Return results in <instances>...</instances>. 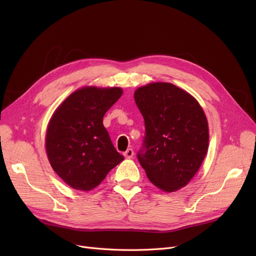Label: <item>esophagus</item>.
I'll list each match as a JSON object with an SVG mask.
<instances>
[{
    "label": "esophagus",
    "instance_id": "obj_1",
    "mask_svg": "<svg viewBox=\"0 0 256 256\" xmlns=\"http://www.w3.org/2000/svg\"><path fill=\"white\" fill-rule=\"evenodd\" d=\"M124 156L126 158H132V156H134V150H132V148H128V150L124 154Z\"/></svg>",
    "mask_w": 256,
    "mask_h": 256
}]
</instances>
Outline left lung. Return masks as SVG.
Segmentation results:
<instances>
[{
	"mask_svg": "<svg viewBox=\"0 0 256 256\" xmlns=\"http://www.w3.org/2000/svg\"><path fill=\"white\" fill-rule=\"evenodd\" d=\"M134 98L145 122L139 163L158 189L178 191L193 178L208 152V124L202 108L170 83L142 86Z\"/></svg>",
	"mask_w": 256,
	"mask_h": 256,
	"instance_id": "left-lung-1",
	"label": "left lung"
}]
</instances>
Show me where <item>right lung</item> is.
<instances>
[{"instance_id": "add662e5", "label": "right lung", "mask_w": 256, "mask_h": 256, "mask_svg": "<svg viewBox=\"0 0 256 256\" xmlns=\"http://www.w3.org/2000/svg\"><path fill=\"white\" fill-rule=\"evenodd\" d=\"M122 96L119 87L80 88L52 114L46 135L50 164L76 190L98 186L121 160L102 124L106 112Z\"/></svg>"}]
</instances>
